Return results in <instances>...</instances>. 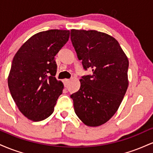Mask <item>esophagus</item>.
Masks as SVG:
<instances>
[{
  "mask_svg": "<svg viewBox=\"0 0 153 153\" xmlns=\"http://www.w3.org/2000/svg\"><path fill=\"white\" fill-rule=\"evenodd\" d=\"M71 82V80H69V79H65V80H64V84H65V86L67 87L68 85V84H69V82Z\"/></svg>",
  "mask_w": 153,
  "mask_h": 153,
  "instance_id": "obj_1",
  "label": "esophagus"
}]
</instances>
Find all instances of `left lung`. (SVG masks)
Returning a JSON list of instances; mask_svg holds the SVG:
<instances>
[{"label":"left lung","mask_w":153,"mask_h":153,"mask_svg":"<svg viewBox=\"0 0 153 153\" xmlns=\"http://www.w3.org/2000/svg\"><path fill=\"white\" fill-rule=\"evenodd\" d=\"M71 39L84 69L78 92L71 96L76 115L85 125L98 127L114 115L127 90L129 60L117 40L96 30L71 31Z\"/></svg>","instance_id":"obj_1"}]
</instances>
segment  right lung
Wrapping results in <instances>:
<instances>
[{
  "mask_svg": "<svg viewBox=\"0 0 153 153\" xmlns=\"http://www.w3.org/2000/svg\"><path fill=\"white\" fill-rule=\"evenodd\" d=\"M69 30L41 31L33 35L15 54L8 85L19 111L33 122L53 113L63 83L55 78L56 55L69 39Z\"/></svg>",
  "mask_w": 153,
  "mask_h": 153,
  "instance_id": "1",
  "label": "right lung"
}]
</instances>
